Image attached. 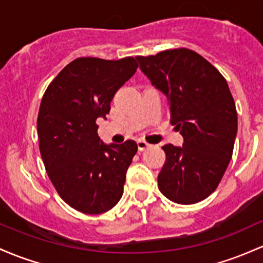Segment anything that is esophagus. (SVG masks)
<instances>
[{"instance_id":"34e87169","label":"esophagus","mask_w":263,"mask_h":263,"mask_svg":"<svg viewBox=\"0 0 263 263\" xmlns=\"http://www.w3.org/2000/svg\"><path fill=\"white\" fill-rule=\"evenodd\" d=\"M148 146H149V143H147L146 141H143V140H138L137 141V147H138V149H140V151H143V149H146Z\"/></svg>"}]
</instances>
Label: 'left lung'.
<instances>
[{
    "mask_svg": "<svg viewBox=\"0 0 263 263\" xmlns=\"http://www.w3.org/2000/svg\"><path fill=\"white\" fill-rule=\"evenodd\" d=\"M140 68L167 97L171 123L183 146L164 145L158 189L168 200L192 204L217 189L237 135L235 101L223 76L189 48L137 56Z\"/></svg>",
    "mask_w": 263,
    "mask_h": 263,
    "instance_id": "obj_1",
    "label": "left lung"
}]
</instances>
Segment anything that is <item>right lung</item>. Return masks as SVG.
<instances>
[{"mask_svg": "<svg viewBox=\"0 0 263 263\" xmlns=\"http://www.w3.org/2000/svg\"><path fill=\"white\" fill-rule=\"evenodd\" d=\"M138 67L134 57L107 61L80 57L68 63L43 95L37 118L40 152L52 184L66 203L87 215L111 210L123 193L137 143L106 145L97 118Z\"/></svg>", "mask_w": 263, "mask_h": 263, "instance_id": "1", "label": "right lung"}]
</instances>
